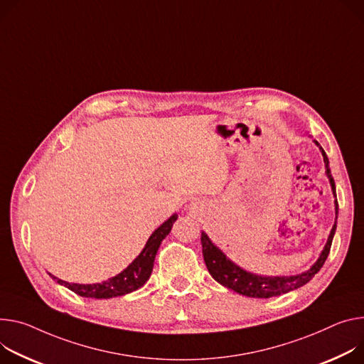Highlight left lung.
<instances>
[{
	"label": "left lung",
	"mask_w": 364,
	"mask_h": 364,
	"mask_svg": "<svg viewBox=\"0 0 364 364\" xmlns=\"http://www.w3.org/2000/svg\"><path fill=\"white\" fill-rule=\"evenodd\" d=\"M318 146L319 144L316 141H314ZM322 156H323V162H325V170H326V176L329 178V184H331L334 197L336 196V183L334 178L331 176V170H329V162H328V156L325 154V151L319 146ZM336 215H338V202L336 199ZM337 229V216H336V223L331 229V234L328 237V241L319 255V258L316 259V262L314 266L296 276H274V277H267V276H258L254 273H250L244 269H241L240 266L234 261H230L212 241L210 238L202 232V248H203V258L206 262V267L210 273V276L220 283L222 286L234 290L240 294L248 296V297H273V296H279L287 291H291L294 289H299L304 284H306L309 280H312V277L321 270V267L323 266V262L329 254V250H331V244H333V238L336 234Z\"/></svg>",
	"instance_id": "1"
}]
</instances>
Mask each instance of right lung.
<instances>
[{"label":"right lung","instance_id":"add662e5","mask_svg":"<svg viewBox=\"0 0 364 364\" xmlns=\"http://www.w3.org/2000/svg\"><path fill=\"white\" fill-rule=\"evenodd\" d=\"M177 213H174L170 219L165 220L159 228H156L149 240L146 241L141 254L132 261L129 266L119 273L117 276L102 282V283H92V284H78V283H68L63 282L49 273V276L56 280L59 284L68 287L74 293L82 297H94V299H110V297L123 296L130 291H135L142 287L146 280L149 279L156 251L162 242V240L171 232L173 223L177 220Z\"/></svg>","mask_w":364,"mask_h":364}]
</instances>
